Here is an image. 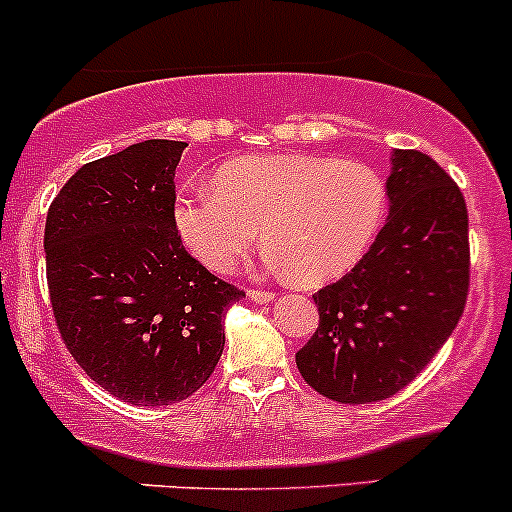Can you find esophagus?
Segmentation results:
<instances>
[{"label": "esophagus", "mask_w": 512, "mask_h": 512, "mask_svg": "<svg viewBox=\"0 0 512 512\" xmlns=\"http://www.w3.org/2000/svg\"><path fill=\"white\" fill-rule=\"evenodd\" d=\"M246 295H249V300H251V302L266 304V302H273L275 292H271V290H261V287H251V290L246 292Z\"/></svg>", "instance_id": "esophagus-1"}]
</instances>
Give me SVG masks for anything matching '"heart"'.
I'll return each mask as SVG.
<instances>
[{"mask_svg":"<svg viewBox=\"0 0 512 512\" xmlns=\"http://www.w3.org/2000/svg\"><path fill=\"white\" fill-rule=\"evenodd\" d=\"M215 186L176 200L174 225L210 271L229 273L263 225V263L317 285L338 278L370 249L387 217V186L372 166L314 154L239 157Z\"/></svg>","mask_w":512,"mask_h":512,"instance_id":"obj_1","label":"heart"}]
</instances>
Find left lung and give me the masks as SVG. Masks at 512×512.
I'll return each mask as SVG.
<instances>
[{
    "label": "left lung",
    "mask_w": 512,
    "mask_h": 512,
    "mask_svg": "<svg viewBox=\"0 0 512 512\" xmlns=\"http://www.w3.org/2000/svg\"><path fill=\"white\" fill-rule=\"evenodd\" d=\"M389 217L353 271L314 295L319 326L297 350L304 382L338 404L404 389L462 319L469 292V215L442 166L394 149Z\"/></svg>",
    "instance_id": "obj_1"
}]
</instances>
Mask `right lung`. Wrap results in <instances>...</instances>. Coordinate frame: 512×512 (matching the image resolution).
Returning a JSON list of instances; mask_svg holds the SVG:
<instances>
[{
    "mask_svg": "<svg viewBox=\"0 0 512 512\" xmlns=\"http://www.w3.org/2000/svg\"><path fill=\"white\" fill-rule=\"evenodd\" d=\"M186 142L145 140L84 164L50 203L45 273L62 341L108 394L169 406L198 392L244 297L188 254L174 174Z\"/></svg>",
    "mask_w": 512,
    "mask_h": 512,
    "instance_id": "right-lung-1",
    "label": "right lung"
}]
</instances>
